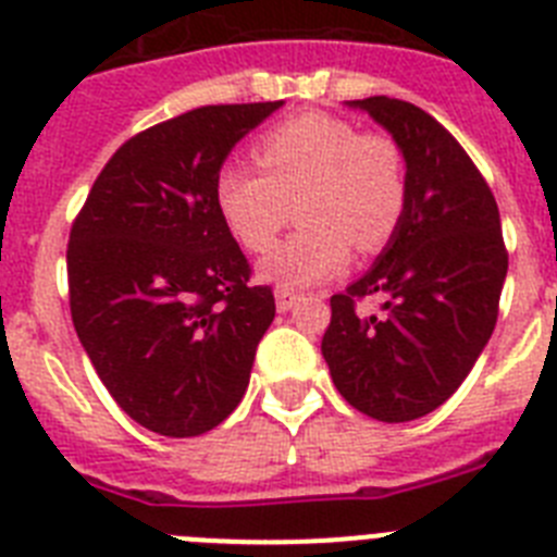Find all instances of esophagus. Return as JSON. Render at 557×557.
Listing matches in <instances>:
<instances>
[{"label":"esophagus","instance_id":"34e87169","mask_svg":"<svg viewBox=\"0 0 557 557\" xmlns=\"http://www.w3.org/2000/svg\"><path fill=\"white\" fill-rule=\"evenodd\" d=\"M298 298H301V296H298L296 289H289V287H278V289H275V307H278V312L293 310Z\"/></svg>","mask_w":557,"mask_h":557}]
</instances>
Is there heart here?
I'll list each match as a JSON object with an SVG mask.
<instances>
[{
    "label": "heart",
    "mask_w": 557,
    "mask_h": 557,
    "mask_svg": "<svg viewBox=\"0 0 557 557\" xmlns=\"http://www.w3.org/2000/svg\"><path fill=\"white\" fill-rule=\"evenodd\" d=\"M261 171L227 163L216 174V208L233 239L264 253L293 220L298 227L261 261L278 287L330 278L344 270L351 245L377 253L400 231L408 208V169L400 143L360 132L330 112L284 121L256 140Z\"/></svg>",
    "instance_id": "b5f03b06"
}]
</instances>
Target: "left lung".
<instances>
[{
	"instance_id": "1",
	"label": "left lung",
	"mask_w": 557,
	"mask_h": 557,
	"mask_svg": "<svg viewBox=\"0 0 557 557\" xmlns=\"http://www.w3.org/2000/svg\"><path fill=\"white\" fill-rule=\"evenodd\" d=\"M351 107L400 143L408 208L374 268L330 298L321 351L349 406L408 422L448 400L491 341L507 247L491 185L436 117L386 95ZM369 295L374 317L359 310Z\"/></svg>"
}]
</instances>
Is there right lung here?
I'll use <instances>...</instances> for the list:
<instances>
[{"label": "right lung", "mask_w": 557, "mask_h": 557, "mask_svg": "<svg viewBox=\"0 0 557 557\" xmlns=\"http://www.w3.org/2000/svg\"><path fill=\"white\" fill-rule=\"evenodd\" d=\"M282 101L199 107L123 143L70 227V312L117 406L163 436L220 425L275 318L216 208L227 151Z\"/></svg>", "instance_id": "1"}]
</instances>
